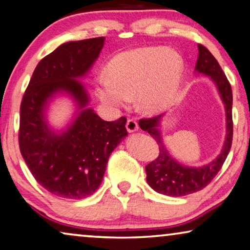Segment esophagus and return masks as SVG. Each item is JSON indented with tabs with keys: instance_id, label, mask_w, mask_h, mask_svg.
<instances>
[{
	"instance_id": "obj_1",
	"label": "esophagus",
	"mask_w": 250,
	"mask_h": 250,
	"mask_svg": "<svg viewBox=\"0 0 250 250\" xmlns=\"http://www.w3.org/2000/svg\"><path fill=\"white\" fill-rule=\"evenodd\" d=\"M125 126H126V130H128L129 132H133L138 130V124L135 119H128V120H126Z\"/></svg>"
}]
</instances>
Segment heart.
<instances>
[{
	"instance_id": "b5f03b06",
	"label": "heart",
	"mask_w": 250,
	"mask_h": 250,
	"mask_svg": "<svg viewBox=\"0 0 250 250\" xmlns=\"http://www.w3.org/2000/svg\"><path fill=\"white\" fill-rule=\"evenodd\" d=\"M181 56L165 47H144L125 51L106 67V75H100L95 92L110 109L125 106L136 95L138 105L145 112H159L174 102L183 78Z\"/></svg>"
}]
</instances>
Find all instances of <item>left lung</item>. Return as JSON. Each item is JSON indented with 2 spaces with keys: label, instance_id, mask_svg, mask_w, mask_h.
<instances>
[{
  "label": "left lung",
  "instance_id": "1",
  "mask_svg": "<svg viewBox=\"0 0 250 250\" xmlns=\"http://www.w3.org/2000/svg\"><path fill=\"white\" fill-rule=\"evenodd\" d=\"M197 48H199V56H197L195 69L201 74L210 76L217 85L226 107L227 136L221 154L215 161L199 168L186 167L170 157L163 143L161 132H159V122L162 120L163 114L148 119H141L139 121L140 128L154 138L159 148L157 158L146 166L147 183L156 192L169 196H184L206 188L221 169L232 145L233 122L231 85L213 55L203 44L199 43Z\"/></svg>",
  "mask_w": 250,
  "mask_h": 250
}]
</instances>
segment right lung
<instances>
[{
  "mask_svg": "<svg viewBox=\"0 0 250 250\" xmlns=\"http://www.w3.org/2000/svg\"><path fill=\"white\" fill-rule=\"evenodd\" d=\"M104 37L62 43L37 65L20 106L19 147L35 180L54 195L80 200L92 195L103 180L111 152L128 135L126 118L104 121L85 107L88 96L76 78L91 68ZM57 91L69 92L81 111L61 135L44 121L46 101Z\"/></svg>",
  "mask_w": 250,
  "mask_h": 250,
  "instance_id": "right-lung-1",
  "label": "right lung"
}]
</instances>
